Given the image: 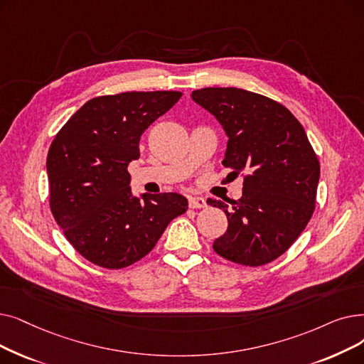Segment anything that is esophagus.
I'll return each mask as SVG.
<instances>
[{
    "instance_id": "obj_1",
    "label": "esophagus",
    "mask_w": 364,
    "mask_h": 364,
    "mask_svg": "<svg viewBox=\"0 0 364 364\" xmlns=\"http://www.w3.org/2000/svg\"><path fill=\"white\" fill-rule=\"evenodd\" d=\"M188 207L198 210V208H205L207 207V200L203 198H198V196H191L188 198Z\"/></svg>"
}]
</instances>
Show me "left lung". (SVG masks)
<instances>
[{
	"label": "left lung",
	"mask_w": 364,
	"mask_h": 364,
	"mask_svg": "<svg viewBox=\"0 0 364 364\" xmlns=\"http://www.w3.org/2000/svg\"><path fill=\"white\" fill-rule=\"evenodd\" d=\"M192 100L229 136L223 165L244 176L241 199L207 200L229 223L214 251L244 266L278 259L309 223L317 199L320 162L304 126L282 104L244 89L205 87Z\"/></svg>",
	"instance_id": "8db88e82"
}]
</instances>
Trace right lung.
I'll list each match as a JSON object with an SVG mask.
<instances>
[{
  "instance_id": "add662e5",
  "label": "right lung",
  "mask_w": 364,
  "mask_h": 364,
  "mask_svg": "<svg viewBox=\"0 0 364 364\" xmlns=\"http://www.w3.org/2000/svg\"><path fill=\"white\" fill-rule=\"evenodd\" d=\"M181 92H123L87 101L62 126L47 154L49 205L77 252L105 269L147 256L169 221L187 211L177 193L132 196L128 165L149 126Z\"/></svg>"
}]
</instances>
